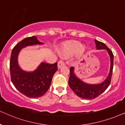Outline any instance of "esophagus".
Masks as SVG:
<instances>
[{"instance_id": "1", "label": "esophagus", "mask_w": 125, "mask_h": 125, "mask_svg": "<svg viewBox=\"0 0 125 125\" xmlns=\"http://www.w3.org/2000/svg\"><path fill=\"white\" fill-rule=\"evenodd\" d=\"M64 65V62L63 61H60L58 62V69H61V68Z\"/></svg>"}]
</instances>
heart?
Listing matches in <instances>:
<instances>
[{
	"mask_svg": "<svg viewBox=\"0 0 125 125\" xmlns=\"http://www.w3.org/2000/svg\"><path fill=\"white\" fill-rule=\"evenodd\" d=\"M76 51L78 56L82 55L85 51V47L81 46L77 42L70 41L64 43L62 47L61 54L64 56H71Z\"/></svg>",
	"mask_w": 125,
	"mask_h": 125,
	"instance_id": "1",
	"label": "heart"
}]
</instances>
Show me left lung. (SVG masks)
<instances>
[{"mask_svg": "<svg viewBox=\"0 0 125 125\" xmlns=\"http://www.w3.org/2000/svg\"><path fill=\"white\" fill-rule=\"evenodd\" d=\"M96 44V50H106L110 58V69L109 74L104 81L99 83L89 84L83 82L76 75L74 72V67L70 69V78L69 84L73 91L76 95L85 99H93L102 94L107 89L111 82L112 76L114 55L110 50L104 43L101 42L97 40H94Z\"/></svg>", "mask_w": 125, "mask_h": 125, "instance_id": "1", "label": "left lung"}]
</instances>
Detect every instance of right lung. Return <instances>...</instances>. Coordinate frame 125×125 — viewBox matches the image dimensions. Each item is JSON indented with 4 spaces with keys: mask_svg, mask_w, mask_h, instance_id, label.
Here are the masks:
<instances>
[{
    "mask_svg": "<svg viewBox=\"0 0 125 125\" xmlns=\"http://www.w3.org/2000/svg\"><path fill=\"white\" fill-rule=\"evenodd\" d=\"M43 44L35 36L28 37L18 43L11 52L10 63L11 81L19 92L32 98L41 97L49 90L52 76L58 70L57 62L54 64L42 62L34 71H27L18 64V55L23 48Z\"/></svg>",
    "mask_w": 125,
    "mask_h": 125,
    "instance_id": "1",
    "label": "right lung"
}]
</instances>
